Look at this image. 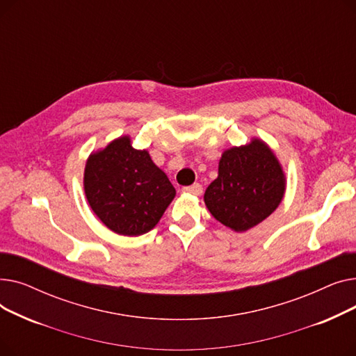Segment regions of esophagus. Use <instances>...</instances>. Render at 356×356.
I'll return each mask as SVG.
<instances>
[{
    "label": "esophagus",
    "instance_id": "34e87169",
    "mask_svg": "<svg viewBox=\"0 0 356 356\" xmlns=\"http://www.w3.org/2000/svg\"><path fill=\"white\" fill-rule=\"evenodd\" d=\"M181 192L183 193H189V195H195V196H200L202 192H203V188H202V184L195 183L192 186H188V188H183Z\"/></svg>",
    "mask_w": 356,
    "mask_h": 356
}]
</instances>
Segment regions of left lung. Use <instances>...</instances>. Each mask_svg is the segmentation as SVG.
Returning <instances> with one entry per match:
<instances>
[{"instance_id": "8db88e82", "label": "left lung", "mask_w": 356, "mask_h": 356, "mask_svg": "<svg viewBox=\"0 0 356 356\" xmlns=\"http://www.w3.org/2000/svg\"><path fill=\"white\" fill-rule=\"evenodd\" d=\"M286 175L267 143L251 138L222 153L218 177L204 192V204L222 225L245 232L268 218L282 203Z\"/></svg>"}]
</instances>
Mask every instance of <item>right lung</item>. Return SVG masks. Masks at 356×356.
I'll use <instances>...</instances> for the list:
<instances>
[{
	"instance_id": "obj_1",
	"label": "right lung",
	"mask_w": 356,
	"mask_h": 356,
	"mask_svg": "<svg viewBox=\"0 0 356 356\" xmlns=\"http://www.w3.org/2000/svg\"><path fill=\"white\" fill-rule=\"evenodd\" d=\"M83 191L90 209L112 232L137 236L152 231L176 196V189L147 149L129 136L112 140L86 160Z\"/></svg>"
}]
</instances>
